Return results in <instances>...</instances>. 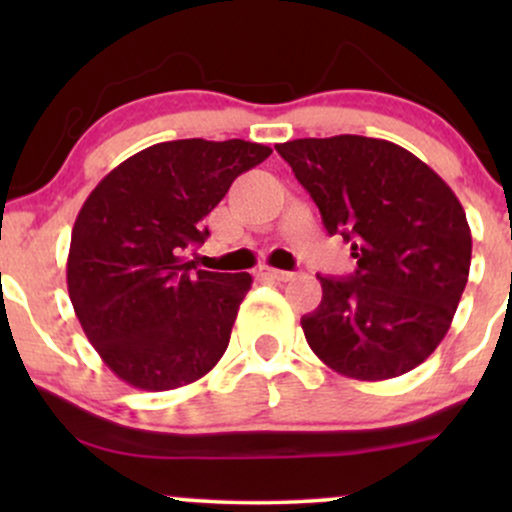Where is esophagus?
<instances>
[{"label": "esophagus", "instance_id": "obj_1", "mask_svg": "<svg viewBox=\"0 0 512 512\" xmlns=\"http://www.w3.org/2000/svg\"><path fill=\"white\" fill-rule=\"evenodd\" d=\"M255 274H257V279L276 281V284L293 279V272H284V269H274V267H260Z\"/></svg>", "mask_w": 512, "mask_h": 512}]
</instances>
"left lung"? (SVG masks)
Masks as SVG:
<instances>
[{"label":"left lung","mask_w":512,"mask_h":512,"mask_svg":"<svg viewBox=\"0 0 512 512\" xmlns=\"http://www.w3.org/2000/svg\"><path fill=\"white\" fill-rule=\"evenodd\" d=\"M276 151L356 260L349 279L317 276L322 301L301 320L310 349L354 380L409 373L443 342L467 286L472 231L460 199L385 139H293Z\"/></svg>","instance_id":"obj_1"}]
</instances>
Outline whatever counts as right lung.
<instances>
[{"label": "right lung", "instance_id": "1", "mask_svg": "<svg viewBox=\"0 0 512 512\" xmlns=\"http://www.w3.org/2000/svg\"><path fill=\"white\" fill-rule=\"evenodd\" d=\"M272 149L178 139L129 156L86 197L72 228L67 289L88 342L120 380L146 392L207 375L231 339L252 276L185 260L204 216Z\"/></svg>", "mask_w": 512, "mask_h": 512}]
</instances>
